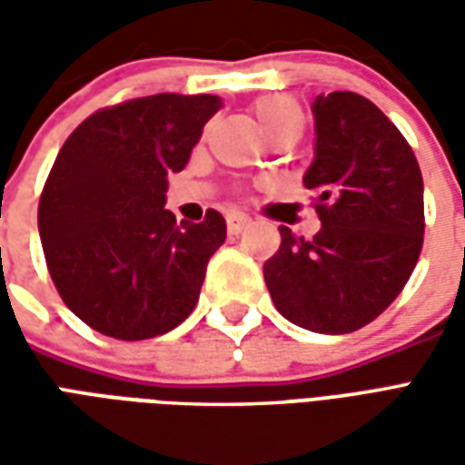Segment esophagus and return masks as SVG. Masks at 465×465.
Wrapping results in <instances>:
<instances>
[{
	"mask_svg": "<svg viewBox=\"0 0 465 465\" xmlns=\"http://www.w3.org/2000/svg\"><path fill=\"white\" fill-rule=\"evenodd\" d=\"M249 223H252V219H249L246 213L233 212L229 213V219H226V229H229V233H242Z\"/></svg>",
	"mask_w": 465,
	"mask_h": 465,
	"instance_id": "34e87169",
	"label": "esophagus"
}]
</instances>
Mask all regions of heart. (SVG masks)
I'll return each instance as SVG.
<instances>
[{"instance_id":"heart-1","label":"heart","mask_w":465,"mask_h":465,"mask_svg":"<svg viewBox=\"0 0 465 465\" xmlns=\"http://www.w3.org/2000/svg\"><path fill=\"white\" fill-rule=\"evenodd\" d=\"M253 112H256L259 126H262V132L266 136L276 132H293L296 122H299V106H296V102L282 94L259 99L256 106H253Z\"/></svg>"}]
</instances>
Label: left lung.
I'll return each instance as SVG.
<instances>
[{"instance_id": "8db88e82", "label": "left lung", "mask_w": 465, "mask_h": 465, "mask_svg": "<svg viewBox=\"0 0 465 465\" xmlns=\"http://www.w3.org/2000/svg\"><path fill=\"white\" fill-rule=\"evenodd\" d=\"M313 162L303 186L319 193L322 229L303 239L282 226L263 263L276 309L302 329L351 333L401 293L423 243V179L403 134L366 96L319 94Z\"/></svg>"}]
</instances>
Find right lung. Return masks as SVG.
Listing matches in <instances>:
<instances>
[{"instance_id":"1","label":"right lung","mask_w":465,"mask_h":465,"mask_svg":"<svg viewBox=\"0 0 465 465\" xmlns=\"http://www.w3.org/2000/svg\"><path fill=\"white\" fill-rule=\"evenodd\" d=\"M216 94H152L76 126L39 199V236L56 292L94 331L142 341L172 331L199 302L226 222H176L169 173L182 172Z\"/></svg>"}]
</instances>
